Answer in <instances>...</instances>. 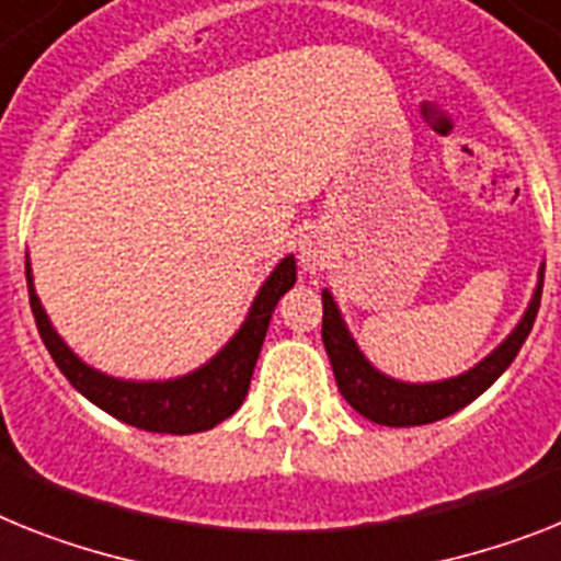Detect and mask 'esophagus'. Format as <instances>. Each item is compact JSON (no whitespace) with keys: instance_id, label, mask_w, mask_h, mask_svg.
<instances>
[{"instance_id":"obj_1","label":"esophagus","mask_w":561,"mask_h":561,"mask_svg":"<svg viewBox=\"0 0 561 561\" xmlns=\"http://www.w3.org/2000/svg\"><path fill=\"white\" fill-rule=\"evenodd\" d=\"M299 259H302L305 271L317 273L322 271L324 262H328V248H324L322 239L308 233V237L299 239Z\"/></svg>"}]
</instances>
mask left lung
I'll return each mask as SVG.
<instances>
[{
	"label": "left lung",
	"mask_w": 561,
	"mask_h": 561,
	"mask_svg": "<svg viewBox=\"0 0 561 561\" xmlns=\"http://www.w3.org/2000/svg\"><path fill=\"white\" fill-rule=\"evenodd\" d=\"M542 282L545 265H539L534 296H530L528 308L516 322V328L473 368L459 376H450V379H439V382H402V379H393V376L374 368L368 356L362 353V347L356 345L353 333L347 331V322L333 294L324 288L322 342L324 351H328V359H331L333 376H336L339 393L345 397L353 411L376 422V425L388 427L431 425V422H439L450 413L462 411L465 404L482 397L484 390L491 388L499 376L511 368V362L516 359V353L525 345V339H528L530 328L536 322V313H539Z\"/></svg>",
	"instance_id": "8db88e82"
}]
</instances>
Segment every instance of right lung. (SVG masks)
<instances>
[{"label": "right lung", "mask_w": 561, "mask_h": 561, "mask_svg": "<svg viewBox=\"0 0 561 561\" xmlns=\"http://www.w3.org/2000/svg\"><path fill=\"white\" fill-rule=\"evenodd\" d=\"M27 294H31V310L39 328V336L54 356L56 368L62 370L73 388L88 402L102 408L105 413L116 416L125 425L142 427L150 433H202L216 427L219 422L239 411V404L248 397L251 376L256 368L259 351L265 342L267 324H271L273 308L282 296L294 288L296 282V259L288 253L279 259L271 276L262 282L259 294L253 296L248 317L239 324V331L210 356L205 365L185 376L173 379H119L102 370L91 368L77 353L70 351L56 328L50 324L48 313L42 308L36 288H33L31 259H25Z\"/></svg>", "instance_id": "add662e5"}]
</instances>
